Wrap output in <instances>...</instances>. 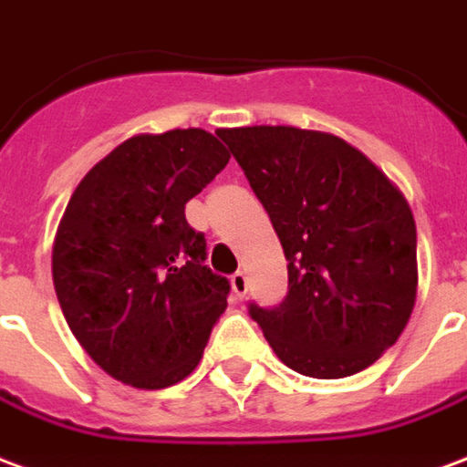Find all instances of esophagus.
<instances>
[{
    "instance_id": "esophagus-1",
    "label": "esophagus",
    "mask_w": 467,
    "mask_h": 467,
    "mask_svg": "<svg viewBox=\"0 0 467 467\" xmlns=\"http://www.w3.org/2000/svg\"><path fill=\"white\" fill-rule=\"evenodd\" d=\"M231 288H234V294L241 298V296H246L248 291V278L244 271H236V274L231 275Z\"/></svg>"
}]
</instances>
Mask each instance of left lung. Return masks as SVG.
I'll return each mask as SVG.
<instances>
[{"label":"left lung","instance_id":"left-lung-1","mask_svg":"<svg viewBox=\"0 0 467 467\" xmlns=\"http://www.w3.org/2000/svg\"><path fill=\"white\" fill-rule=\"evenodd\" d=\"M264 203L288 261V294L251 304L296 373L346 378L398 341L415 306V221L368 156L296 126L219 129Z\"/></svg>","mask_w":467,"mask_h":467}]
</instances>
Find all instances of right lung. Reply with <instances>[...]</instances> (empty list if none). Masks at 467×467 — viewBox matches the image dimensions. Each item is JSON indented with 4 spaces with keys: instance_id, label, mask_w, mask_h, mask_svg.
I'll return each instance as SVG.
<instances>
[{
    "instance_id": "right-lung-1",
    "label": "right lung",
    "mask_w": 467,
    "mask_h": 467,
    "mask_svg": "<svg viewBox=\"0 0 467 467\" xmlns=\"http://www.w3.org/2000/svg\"><path fill=\"white\" fill-rule=\"evenodd\" d=\"M203 129L126 139L71 193L52 251L74 338L126 386L156 390L199 366L231 285L206 261L186 203L229 163Z\"/></svg>"
}]
</instances>
